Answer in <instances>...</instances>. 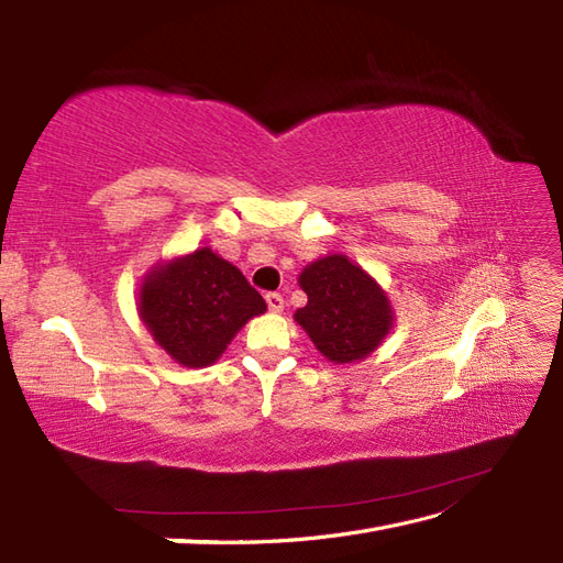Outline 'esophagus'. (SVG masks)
Here are the masks:
<instances>
[{
    "label": "esophagus",
    "instance_id": "obj_1",
    "mask_svg": "<svg viewBox=\"0 0 563 563\" xmlns=\"http://www.w3.org/2000/svg\"><path fill=\"white\" fill-rule=\"evenodd\" d=\"M266 302H268V309L271 312H283V307H285V300H283V295H278V292H268L266 295Z\"/></svg>",
    "mask_w": 563,
    "mask_h": 563
}]
</instances>
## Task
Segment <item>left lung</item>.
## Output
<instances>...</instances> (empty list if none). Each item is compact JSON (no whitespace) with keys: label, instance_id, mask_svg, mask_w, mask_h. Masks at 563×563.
Listing matches in <instances>:
<instances>
[{"label":"left lung","instance_id":"left-lung-1","mask_svg":"<svg viewBox=\"0 0 563 563\" xmlns=\"http://www.w3.org/2000/svg\"><path fill=\"white\" fill-rule=\"evenodd\" d=\"M307 305L295 321L333 365L365 361L394 327V307L382 285L345 254H327L302 268Z\"/></svg>","mask_w":563,"mask_h":563}]
</instances>
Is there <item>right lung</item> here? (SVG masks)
Segmentation results:
<instances>
[{
    "label": "right lung",
    "mask_w": 563,
    "mask_h": 563,
    "mask_svg": "<svg viewBox=\"0 0 563 563\" xmlns=\"http://www.w3.org/2000/svg\"><path fill=\"white\" fill-rule=\"evenodd\" d=\"M137 312L174 363L208 367L249 319L266 312V302L242 271L210 246H200L159 261L142 275Z\"/></svg>",
    "instance_id": "right-lung-1"
}]
</instances>
